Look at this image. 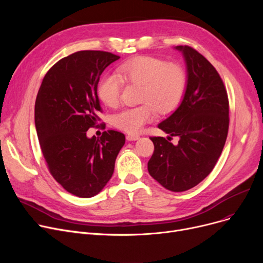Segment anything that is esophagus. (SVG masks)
Returning a JSON list of instances; mask_svg holds the SVG:
<instances>
[{"label": "esophagus", "instance_id": "1", "mask_svg": "<svg viewBox=\"0 0 263 263\" xmlns=\"http://www.w3.org/2000/svg\"><path fill=\"white\" fill-rule=\"evenodd\" d=\"M139 139H140L139 135H133V134L127 135V140H128V141H137Z\"/></svg>", "mask_w": 263, "mask_h": 263}]
</instances>
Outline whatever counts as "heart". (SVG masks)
Wrapping results in <instances>:
<instances>
[{"instance_id":"heart-1","label":"heart","mask_w":263,"mask_h":263,"mask_svg":"<svg viewBox=\"0 0 263 263\" xmlns=\"http://www.w3.org/2000/svg\"><path fill=\"white\" fill-rule=\"evenodd\" d=\"M118 73L104 74L98 85L100 100L116 106L121 98L124 83L141 85L142 105L122 108L112 116V124L127 133H139L147 122L153 121L157 109L167 114L180 103L185 90V72L177 64H168L159 58L139 57L121 64Z\"/></svg>"}]
</instances>
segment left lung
Listing matches in <instances>:
<instances>
[{
    "instance_id": "obj_1",
    "label": "left lung",
    "mask_w": 263,
    "mask_h": 263,
    "mask_svg": "<svg viewBox=\"0 0 263 263\" xmlns=\"http://www.w3.org/2000/svg\"><path fill=\"white\" fill-rule=\"evenodd\" d=\"M186 64V88L175 112L159 129L166 139L150 137L155 145L148 162L150 176L165 189L183 192L201 182L214 168L223 151L229 127L228 96L216 69L189 46H177ZM178 136L174 145L169 141Z\"/></svg>"
}]
</instances>
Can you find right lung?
Segmentation results:
<instances>
[{"instance_id":"right-lung-1","label":"right lung","mask_w":263,"mask_h":263,"mask_svg":"<svg viewBox=\"0 0 263 263\" xmlns=\"http://www.w3.org/2000/svg\"><path fill=\"white\" fill-rule=\"evenodd\" d=\"M120 59L104 51H79L46 73L35 102V126L48 168L67 192L89 198L112 177L126 137L107 130L87 137L101 112L97 93L104 69Z\"/></svg>"}]
</instances>
